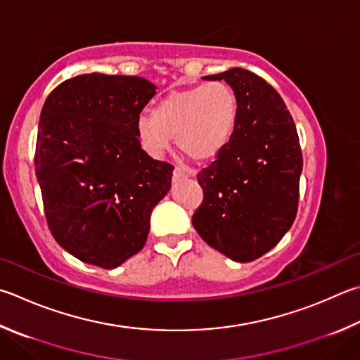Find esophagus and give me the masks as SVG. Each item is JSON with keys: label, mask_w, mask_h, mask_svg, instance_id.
Returning a JSON list of instances; mask_svg holds the SVG:
<instances>
[{"label": "esophagus", "mask_w": 360, "mask_h": 360, "mask_svg": "<svg viewBox=\"0 0 360 360\" xmlns=\"http://www.w3.org/2000/svg\"><path fill=\"white\" fill-rule=\"evenodd\" d=\"M188 176H191V173L178 167V168H174V172H173V181L178 182V181H182V179H187Z\"/></svg>", "instance_id": "34e87169"}]
</instances>
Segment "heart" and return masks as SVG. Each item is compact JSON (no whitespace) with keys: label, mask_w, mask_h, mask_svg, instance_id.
Instances as JSON below:
<instances>
[{"label":"heart","mask_w":360,"mask_h":360,"mask_svg":"<svg viewBox=\"0 0 360 360\" xmlns=\"http://www.w3.org/2000/svg\"><path fill=\"white\" fill-rule=\"evenodd\" d=\"M238 96L225 82L172 91L136 121V135L146 151L159 158L172 139L181 153L205 162L224 151L238 121Z\"/></svg>","instance_id":"obj_1"}]
</instances>
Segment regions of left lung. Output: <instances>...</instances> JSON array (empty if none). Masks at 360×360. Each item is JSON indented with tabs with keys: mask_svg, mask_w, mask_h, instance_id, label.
I'll return each mask as SVG.
<instances>
[{
	"mask_svg": "<svg viewBox=\"0 0 360 360\" xmlns=\"http://www.w3.org/2000/svg\"><path fill=\"white\" fill-rule=\"evenodd\" d=\"M206 80H225L239 112L224 151L198 173L202 202L192 224L206 244L238 263L276 247L297 212L302 153L282 97L253 72L234 68Z\"/></svg>",
	"mask_w": 360,
	"mask_h": 360,
	"instance_id": "1",
	"label": "left lung"
}]
</instances>
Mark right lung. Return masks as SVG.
<instances>
[{
  "label": "right lung",
  "mask_w": 360,
  "mask_h": 360,
  "mask_svg": "<svg viewBox=\"0 0 360 360\" xmlns=\"http://www.w3.org/2000/svg\"><path fill=\"white\" fill-rule=\"evenodd\" d=\"M155 89L141 77L84 74L44 103L34 165L45 217L56 243L83 263L115 269L139 253L172 187L173 167L149 158L136 135Z\"/></svg>",
  "instance_id": "1"
}]
</instances>
